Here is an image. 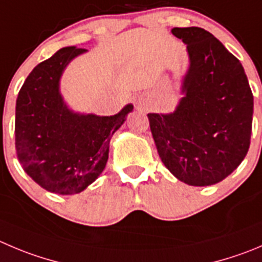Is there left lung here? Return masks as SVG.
I'll use <instances>...</instances> for the list:
<instances>
[{"label":"left lung","instance_id":"1","mask_svg":"<svg viewBox=\"0 0 262 262\" xmlns=\"http://www.w3.org/2000/svg\"><path fill=\"white\" fill-rule=\"evenodd\" d=\"M189 55L183 98L172 113H149L164 166L183 183L207 186L228 178L251 143L253 95L241 61L210 32L173 28Z\"/></svg>","mask_w":262,"mask_h":262}]
</instances>
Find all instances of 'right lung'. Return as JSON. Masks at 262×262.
Segmentation results:
<instances>
[{
	"label": "right lung",
	"instance_id": "1",
	"mask_svg": "<svg viewBox=\"0 0 262 262\" xmlns=\"http://www.w3.org/2000/svg\"><path fill=\"white\" fill-rule=\"evenodd\" d=\"M87 50L63 47L27 77L16 99L15 148L24 171L50 193L83 191L105 168L109 143L133 104L114 116L73 112L60 92L64 69Z\"/></svg>",
	"mask_w": 262,
	"mask_h": 262
}]
</instances>
